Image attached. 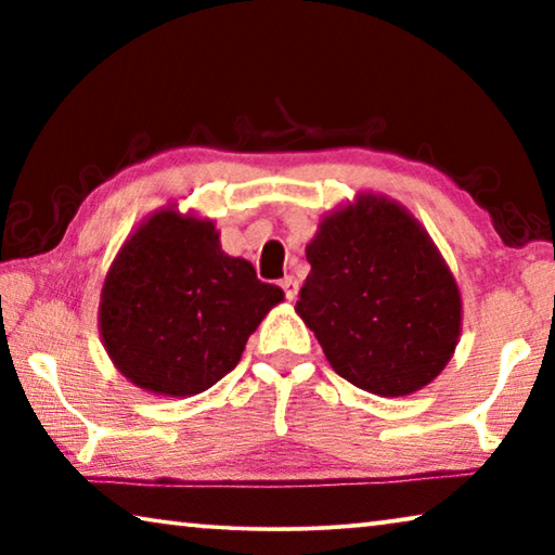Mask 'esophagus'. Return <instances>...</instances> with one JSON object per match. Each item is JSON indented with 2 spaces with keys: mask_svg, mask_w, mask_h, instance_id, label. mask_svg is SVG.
<instances>
[{
  "mask_svg": "<svg viewBox=\"0 0 555 555\" xmlns=\"http://www.w3.org/2000/svg\"><path fill=\"white\" fill-rule=\"evenodd\" d=\"M281 288H284V294H286L288 300H294L298 296V281L294 276L281 279Z\"/></svg>",
  "mask_w": 555,
  "mask_h": 555,
  "instance_id": "34e87169",
  "label": "esophagus"
}]
</instances>
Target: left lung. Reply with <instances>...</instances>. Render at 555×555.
Segmentation results:
<instances>
[{"label": "left lung", "mask_w": 555, "mask_h": 555, "mask_svg": "<svg viewBox=\"0 0 555 555\" xmlns=\"http://www.w3.org/2000/svg\"><path fill=\"white\" fill-rule=\"evenodd\" d=\"M311 274L296 313L331 367L379 397L434 382L463 331V298L424 224L379 193L323 215L306 244Z\"/></svg>", "instance_id": "obj_1"}]
</instances>
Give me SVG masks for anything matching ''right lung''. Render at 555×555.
Segmentation results:
<instances>
[{"label":"right lung","instance_id":"obj_1","mask_svg":"<svg viewBox=\"0 0 555 555\" xmlns=\"http://www.w3.org/2000/svg\"><path fill=\"white\" fill-rule=\"evenodd\" d=\"M284 300L208 218L158 208L121 244L100 294V337L121 377L156 397H195L237 367Z\"/></svg>","mask_w":555,"mask_h":555}]
</instances>
